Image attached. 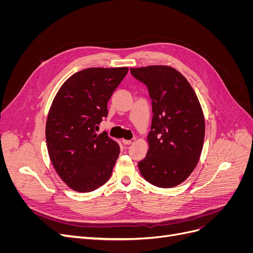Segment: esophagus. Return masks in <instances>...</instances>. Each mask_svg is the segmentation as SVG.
I'll list each match as a JSON object with an SVG mask.
<instances>
[{
	"mask_svg": "<svg viewBox=\"0 0 253 253\" xmlns=\"http://www.w3.org/2000/svg\"><path fill=\"white\" fill-rule=\"evenodd\" d=\"M134 141H135V139H133V140H126V139H122V142H124V144H126V145L132 144Z\"/></svg>",
	"mask_w": 253,
	"mask_h": 253,
	"instance_id": "34e87169",
	"label": "esophagus"
}]
</instances>
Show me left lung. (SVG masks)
I'll return each instance as SVG.
<instances>
[{"label": "left lung", "instance_id": "1", "mask_svg": "<svg viewBox=\"0 0 253 253\" xmlns=\"http://www.w3.org/2000/svg\"><path fill=\"white\" fill-rule=\"evenodd\" d=\"M148 86L152 99V126L148 153L138 163L142 177L159 188L185 181L200 160L205 139V117L188 80L168 65L131 68Z\"/></svg>", "mask_w": 253, "mask_h": 253}]
</instances>
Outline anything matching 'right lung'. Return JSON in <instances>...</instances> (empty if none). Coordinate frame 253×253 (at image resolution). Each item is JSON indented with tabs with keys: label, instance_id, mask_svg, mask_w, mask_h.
Here are the masks:
<instances>
[{
	"label": "right lung",
	"instance_id": "right-lung-1",
	"mask_svg": "<svg viewBox=\"0 0 253 253\" xmlns=\"http://www.w3.org/2000/svg\"><path fill=\"white\" fill-rule=\"evenodd\" d=\"M127 71L86 68L71 76L53 98L45 127L48 155L60 178L77 192L94 191L111 177L119 144L97 131Z\"/></svg>",
	"mask_w": 253,
	"mask_h": 253
}]
</instances>
